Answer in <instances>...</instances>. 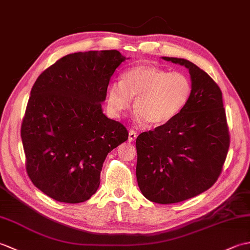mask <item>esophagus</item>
<instances>
[{
	"mask_svg": "<svg viewBox=\"0 0 250 250\" xmlns=\"http://www.w3.org/2000/svg\"><path fill=\"white\" fill-rule=\"evenodd\" d=\"M136 136H137L136 132H135L134 130H130V131H129V137H128V141H129V142H133V141H135Z\"/></svg>",
	"mask_w": 250,
	"mask_h": 250,
	"instance_id": "34e87169",
	"label": "esophagus"
}]
</instances>
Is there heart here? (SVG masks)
<instances>
[{
  "label": "heart",
  "instance_id": "obj_1",
  "mask_svg": "<svg viewBox=\"0 0 250 250\" xmlns=\"http://www.w3.org/2000/svg\"><path fill=\"white\" fill-rule=\"evenodd\" d=\"M191 93L192 84L185 74L143 63L128 68L120 82L109 84L106 102L110 113L119 117L134 100L137 118L149 125H162L186 107Z\"/></svg>",
  "mask_w": 250,
  "mask_h": 250
}]
</instances>
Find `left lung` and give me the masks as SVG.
<instances>
[{"label":"left lung","mask_w":250,"mask_h":250,"mask_svg":"<svg viewBox=\"0 0 250 250\" xmlns=\"http://www.w3.org/2000/svg\"><path fill=\"white\" fill-rule=\"evenodd\" d=\"M163 60L189 70L192 93L173 120L136 139V178L143 195L159 204L178 203L209 189L230 146L222 93L213 78L180 58Z\"/></svg>","instance_id":"left-lung-1"}]
</instances>
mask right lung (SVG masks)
<instances>
[{"mask_svg":"<svg viewBox=\"0 0 250 250\" xmlns=\"http://www.w3.org/2000/svg\"><path fill=\"white\" fill-rule=\"evenodd\" d=\"M125 57L118 50L75 52L37 77L21 125L31 182L51 199L81 203L100 186L108 152L128 140L103 114L109 79Z\"/></svg>","mask_w":250,"mask_h":250,"instance_id":"add662e5","label":"right lung"}]
</instances>
